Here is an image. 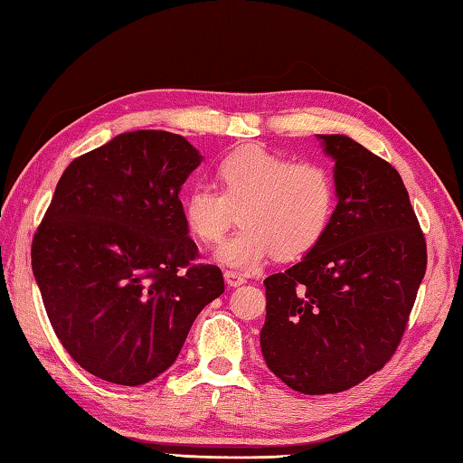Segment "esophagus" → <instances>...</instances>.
Returning <instances> with one entry per match:
<instances>
[{
  "mask_svg": "<svg viewBox=\"0 0 463 463\" xmlns=\"http://www.w3.org/2000/svg\"><path fill=\"white\" fill-rule=\"evenodd\" d=\"M224 282H226V284H229V287H231V288H237V287H242V284H244V282H247V279H244V277H241V274H239V272L226 270V272H224Z\"/></svg>",
  "mask_w": 463,
  "mask_h": 463,
  "instance_id": "34e87169",
  "label": "esophagus"
}]
</instances>
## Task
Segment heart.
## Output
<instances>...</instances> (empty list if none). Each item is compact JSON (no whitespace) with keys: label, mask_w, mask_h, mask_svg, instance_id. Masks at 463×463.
<instances>
[{"label":"heart","mask_w":463,"mask_h":463,"mask_svg":"<svg viewBox=\"0 0 463 463\" xmlns=\"http://www.w3.org/2000/svg\"><path fill=\"white\" fill-rule=\"evenodd\" d=\"M219 189L196 183L183 199V221L194 241L219 242L239 209L241 229L214 252L216 262L252 272L272 254L298 259L324 239L336 209L332 173L317 161H294L264 146L226 155Z\"/></svg>","instance_id":"obj_1"}]
</instances>
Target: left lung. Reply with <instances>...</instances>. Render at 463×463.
I'll return each instance as SVG.
<instances>
[{
    "instance_id": "1",
    "label": "left lung",
    "mask_w": 463,
    "mask_h": 463,
    "mask_svg": "<svg viewBox=\"0 0 463 463\" xmlns=\"http://www.w3.org/2000/svg\"><path fill=\"white\" fill-rule=\"evenodd\" d=\"M338 204L324 239L264 279L260 350L302 394H336L383 368L426 274V241L398 171L346 135H317Z\"/></svg>"
}]
</instances>
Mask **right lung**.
Returning a JSON list of instances; mask_svg holds the SVG:
<instances>
[{"instance_id":"1","label":"right lung","mask_w":463,"mask_h":463,"mask_svg":"<svg viewBox=\"0 0 463 463\" xmlns=\"http://www.w3.org/2000/svg\"><path fill=\"white\" fill-rule=\"evenodd\" d=\"M201 161L181 135L131 131L77 156L55 186L32 269L59 342L97 378L155 380L224 292L219 267L191 264L183 221L179 194Z\"/></svg>"}]
</instances>
